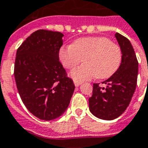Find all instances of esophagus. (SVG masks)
<instances>
[{"mask_svg":"<svg viewBox=\"0 0 148 148\" xmlns=\"http://www.w3.org/2000/svg\"><path fill=\"white\" fill-rule=\"evenodd\" d=\"M74 84H75V87H78V86H79L80 85H81L82 82H75V81H74Z\"/></svg>","mask_w":148,"mask_h":148,"instance_id":"34e87169","label":"esophagus"}]
</instances>
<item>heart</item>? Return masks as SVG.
<instances>
[{
	"label": "heart",
	"instance_id": "1",
	"mask_svg": "<svg viewBox=\"0 0 148 148\" xmlns=\"http://www.w3.org/2000/svg\"><path fill=\"white\" fill-rule=\"evenodd\" d=\"M121 48L106 37L90 36L75 40L70 46L62 47L59 58L62 66L73 69L82 60L84 64L69 73L76 82L88 80L95 76L103 79L112 76L121 62Z\"/></svg>",
	"mask_w": 148,
	"mask_h": 148
}]
</instances>
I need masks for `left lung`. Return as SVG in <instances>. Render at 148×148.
I'll use <instances>...</instances> for the list:
<instances>
[{"label": "left lung", "mask_w": 148, "mask_h": 148, "mask_svg": "<svg viewBox=\"0 0 148 148\" xmlns=\"http://www.w3.org/2000/svg\"><path fill=\"white\" fill-rule=\"evenodd\" d=\"M115 38L121 48V62L118 70L102 83L93 84L92 95L88 99L89 111L103 120L117 119L129 106L137 86L138 62L134 48L126 37L116 33Z\"/></svg>", "instance_id": "8db88e82"}]
</instances>
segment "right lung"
<instances>
[{
  "label": "right lung",
  "instance_id": "1",
  "mask_svg": "<svg viewBox=\"0 0 148 148\" xmlns=\"http://www.w3.org/2000/svg\"><path fill=\"white\" fill-rule=\"evenodd\" d=\"M63 36L38 29L16 51L14 78L20 96L28 111L44 121L61 116L75 90L59 59Z\"/></svg>",
  "mask_w": 148,
  "mask_h": 148
}]
</instances>
